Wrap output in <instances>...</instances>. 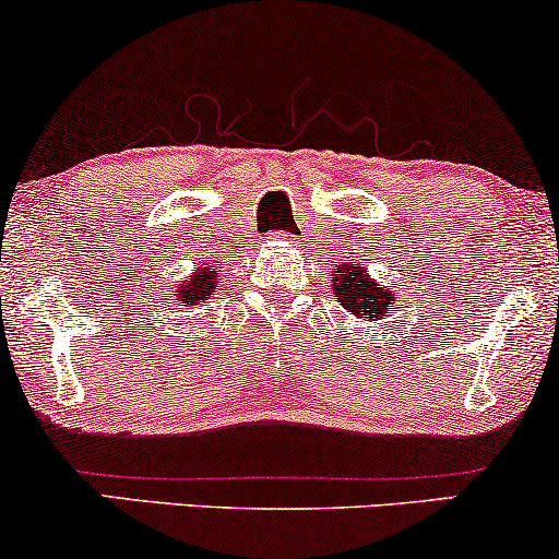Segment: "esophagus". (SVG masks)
I'll list each match as a JSON object with an SVG mask.
<instances>
[{"instance_id": "1", "label": "esophagus", "mask_w": 559, "mask_h": 559, "mask_svg": "<svg viewBox=\"0 0 559 559\" xmlns=\"http://www.w3.org/2000/svg\"><path fill=\"white\" fill-rule=\"evenodd\" d=\"M275 239H286V234H278V236H275Z\"/></svg>"}]
</instances>
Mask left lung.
I'll use <instances>...</instances> for the list:
<instances>
[{
    "label": "left lung",
    "instance_id": "1",
    "mask_svg": "<svg viewBox=\"0 0 559 559\" xmlns=\"http://www.w3.org/2000/svg\"><path fill=\"white\" fill-rule=\"evenodd\" d=\"M333 294L344 305L346 312H352L355 318H368V320H381L386 318V312L394 310L396 297L389 292L386 286L376 284L362 267L355 265H342L333 267Z\"/></svg>",
    "mask_w": 559,
    "mask_h": 559
}]
</instances>
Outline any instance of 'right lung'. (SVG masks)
<instances>
[{"label": "right lung", "mask_w": 559, "mask_h": 559, "mask_svg": "<svg viewBox=\"0 0 559 559\" xmlns=\"http://www.w3.org/2000/svg\"><path fill=\"white\" fill-rule=\"evenodd\" d=\"M217 284V267L207 265L202 271H197L194 275H189V281L178 284V301L183 307H194L199 301L210 299V294L215 292Z\"/></svg>", "instance_id": "add662e5"}]
</instances>
